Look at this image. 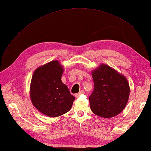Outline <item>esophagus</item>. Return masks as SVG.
Wrapping results in <instances>:
<instances>
[{"label":"esophagus","instance_id":"1","mask_svg":"<svg viewBox=\"0 0 151 151\" xmlns=\"http://www.w3.org/2000/svg\"><path fill=\"white\" fill-rule=\"evenodd\" d=\"M84 93H85V92L84 91H81L79 93H76L75 95V97H78L80 95H81L82 94H84Z\"/></svg>","mask_w":151,"mask_h":151}]
</instances>
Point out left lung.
I'll return each instance as SVG.
<instances>
[{
	"instance_id": "obj_1",
	"label": "left lung",
	"mask_w": 151,
	"mask_h": 151,
	"mask_svg": "<svg viewBox=\"0 0 151 151\" xmlns=\"http://www.w3.org/2000/svg\"><path fill=\"white\" fill-rule=\"evenodd\" d=\"M94 89L89 96L91 111L98 116L110 118L120 114L126 106L130 87L125 76L106 64L92 71Z\"/></svg>"
}]
</instances>
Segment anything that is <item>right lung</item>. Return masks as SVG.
Segmentation results:
<instances>
[{
  "label": "right lung",
  "mask_w": 151,
  "mask_h": 151,
  "mask_svg": "<svg viewBox=\"0 0 151 151\" xmlns=\"http://www.w3.org/2000/svg\"><path fill=\"white\" fill-rule=\"evenodd\" d=\"M63 69L54 60L39 67L32 77L30 95L33 105L50 117L60 116L71 108L75 97L62 82Z\"/></svg>",
  "instance_id": "right-lung-1"
}]
</instances>
